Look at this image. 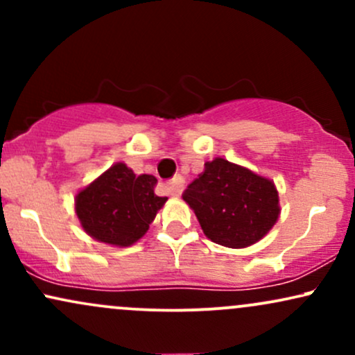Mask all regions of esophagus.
Listing matches in <instances>:
<instances>
[{"mask_svg": "<svg viewBox=\"0 0 355 355\" xmlns=\"http://www.w3.org/2000/svg\"><path fill=\"white\" fill-rule=\"evenodd\" d=\"M183 183H185V180H183V177H180V175H177V177H175L173 180L168 182V189L172 190V195H175V197H178V195L182 193Z\"/></svg>", "mask_w": 355, "mask_h": 355, "instance_id": "esophagus-1", "label": "esophagus"}]
</instances>
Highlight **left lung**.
<instances>
[{
    "label": "left lung",
    "mask_w": 355,
    "mask_h": 355,
    "mask_svg": "<svg viewBox=\"0 0 355 355\" xmlns=\"http://www.w3.org/2000/svg\"><path fill=\"white\" fill-rule=\"evenodd\" d=\"M182 197L197 215L203 234L229 248L254 245L280 214L274 182L225 158L207 162Z\"/></svg>",
    "instance_id": "1"
}]
</instances>
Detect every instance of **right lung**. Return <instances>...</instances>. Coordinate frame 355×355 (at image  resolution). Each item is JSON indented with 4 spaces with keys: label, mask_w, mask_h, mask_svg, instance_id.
Here are the masks:
<instances>
[{
    "label": "right lung",
    "mask_w": 355,
    "mask_h": 355,
    "mask_svg": "<svg viewBox=\"0 0 355 355\" xmlns=\"http://www.w3.org/2000/svg\"><path fill=\"white\" fill-rule=\"evenodd\" d=\"M157 178L135 175L118 162L75 197V211L89 237L115 247L133 245L148 230L166 197L155 195Z\"/></svg>",
    "instance_id": "obj_1"
}]
</instances>
